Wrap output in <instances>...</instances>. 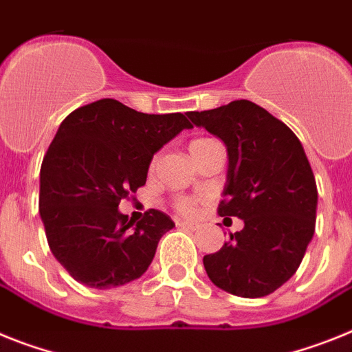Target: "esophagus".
<instances>
[{
    "label": "esophagus",
    "instance_id": "esophagus-1",
    "mask_svg": "<svg viewBox=\"0 0 352 352\" xmlns=\"http://www.w3.org/2000/svg\"><path fill=\"white\" fill-rule=\"evenodd\" d=\"M178 226L185 228V230H197V224L196 222H188V221H178Z\"/></svg>",
    "mask_w": 352,
    "mask_h": 352
}]
</instances>
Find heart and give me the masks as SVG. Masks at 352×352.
Wrapping results in <instances>:
<instances>
[{"label": "heart", "mask_w": 352, "mask_h": 352, "mask_svg": "<svg viewBox=\"0 0 352 352\" xmlns=\"http://www.w3.org/2000/svg\"><path fill=\"white\" fill-rule=\"evenodd\" d=\"M208 140L212 139H194L190 144H188V151L194 153L196 149H199L203 144H206ZM156 165V156L151 160V165H149V170L155 169ZM174 208L178 210L179 213H183V215H190V213H194V210H196V203L192 199H187V197H178V199L174 201Z\"/></svg>", "instance_id": "obj_1"}]
</instances>
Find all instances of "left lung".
<instances>
[{
	"instance_id": "1",
	"label": "left lung",
	"mask_w": 352,
	"mask_h": 352,
	"mask_svg": "<svg viewBox=\"0 0 352 352\" xmlns=\"http://www.w3.org/2000/svg\"><path fill=\"white\" fill-rule=\"evenodd\" d=\"M187 116L226 144L217 212L244 221L203 258L206 274L233 296H269L296 274L315 231L317 183L305 149L285 122L248 99Z\"/></svg>"
}]
</instances>
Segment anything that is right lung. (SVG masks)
Masks as SVG:
<instances>
[{
  "label": "right lung",
  "mask_w": 352,
  "mask_h": 352,
  "mask_svg": "<svg viewBox=\"0 0 352 352\" xmlns=\"http://www.w3.org/2000/svg\"><path fill=\"white\" fill-rule=\"evenodd\" d=\"M185 128L183 113H142L110 98L62 121L42 160L38 212L51 253L76 281L112 288L146 272L173 219L147 210L133 224L117 208L146 185L153 155Z\"/></svg>",
  "instance_id": "add662e5"
}]
</instances>
